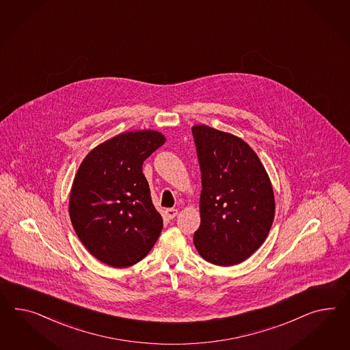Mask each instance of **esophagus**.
Segmentation results:
<instances>
[{
  "label": "esophagus",
  "instance_id": "1",
  "mask_svg": "<svg viewBox=\"0 0 350 350\" xmlns=\"http://www.w3.org/2000/svg\"><path fill=\"white\" fill-rule=\"evenodd\" d=\"M165 215L170 217V219H173V217H176L178 215V210H177V208H167V210H165Z\"/></svg>",
  "mask_w": 350,
  "mask_h": 350
}]
</instances>
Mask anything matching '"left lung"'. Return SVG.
Listing matches in <instances>:
<instances>
[{
	"mask_svg": "<svg viewBox=\"0 0 350 350\" xmlns=\"http://www.w3.org/2000/svg\"><path fill=\"white\" fill-rule=\"evenodd\" d=\"M202 189L201 224L193 243L210 264H241L257 251L273 226L274 191L251 146L205 124L192 127Z\"/></svg>",
	"mask_w": 350,
	"mask_h": 350,
	"instance_id": "obj_1",
	"label": "left lung"
}]
</instances>
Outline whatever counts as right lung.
Segmentation results:
<instances>
[{
  "label": "right lung",
  "mask_w": 350,
  "mask_h": 350,
  "mask_svg": "<svg viewBox=\"0 0 350 350\" xmlns=\"http://www.w3.org/2000/svg\"><path fill=\"white\" fill-rule=\"evenodd\" d=\"M165 142L158 131L117 135L80 164L68 213L86 250L112 267H127L149 254L163 229L142 163Z\"/></svg>",
  "instance_id": "add662e5"
}]
</instances>
